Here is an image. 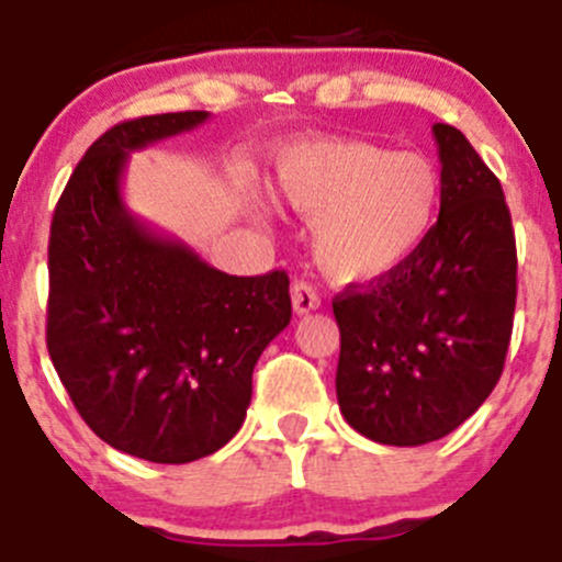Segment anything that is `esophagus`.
<instances>
[{"instance_id":"esophagus-1","label":"esophagus","mask_w":562,"mask_h":562,"mask_svg":"<svg viewBox=\"0 0 562 562\" xmlns=\"http://www.w3.org/2000/svg\"><path fill=\"white\" fill-rule=\"evenodd\" d=\"M292 308H295L297 317H303V314L308 312H317L319 308L317 290H314L312 284H306V281H295V284H292Z\"/></svg>"}]
</instances>
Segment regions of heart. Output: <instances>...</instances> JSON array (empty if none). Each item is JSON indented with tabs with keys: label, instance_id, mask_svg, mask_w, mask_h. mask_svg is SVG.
Returning <instances> with one entry per match:
<instances>
[{
	"label": "heart",
	"instance_id": "b5f03b06",
	"mask_svg": "<svg viewBox=\"0 0 562 562\" xmlns=\"http://www.w3.org/2000/svg\"><path fill=\"white\" fill-rule=\"evenodd\" d=\"M276 192L314 223V259L341 286L403 270L436 226L441 173L425 154L372 140L297 143L276 162Z\"/></svg>",
	"mask_w": 562,
	"mask_h": 562
}]
</instances>
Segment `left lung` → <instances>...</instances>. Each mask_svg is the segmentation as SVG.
Listing matches in <instances>:
<instances>
[{
  "label": "left lung",
  "mask_w": 562,
  "mask_h": 562,
  "mask_svg": "<svg viewBox=\"0 0 562 562\" xmlns=\"http://www.w3.org/2000/svg\"><path fill=\"white\" fill-rule=\"evenodd\" d=\"M441 210L419 254L334 301L336 397L378 445L445 438L494 392L516 308V237L502 184L450 124L432 126Z\"/></svg>",
  "instance_id": "obj_1"
}]
</instances>
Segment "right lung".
Returning <instances> with one entry per match:
<instances>
[{"label": "right lung", "mask_w": 562, "mask_h": 562, "mask_svg": "<svg viewBox=\"0 0 562 562\" xmlns=\"http://www.w3.org/2000/svg\"><path fill=\"white\" fill-rule=\"evenodd\" d=\"M206 117L112 126L79 159L52 221V364L101 441L154 463H190L232 441L256 361L292 317L284 270L228 276L126 210L132 151Z\"/></svg>", "instance_id": "add662e5"}]
</instances>
